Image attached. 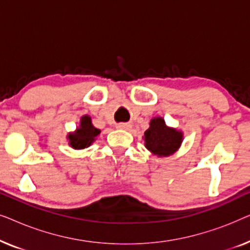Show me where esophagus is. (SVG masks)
I'll use <instances>...</instances> for the list:
<instances>
[{"label": "esophagus", "mask_w": 250, "mask_h": 250, "mask_svg": "<svg viewBox=\"0 0 250 250\" xmlns=\"http://www.w3.org/2000/svg\"><path fill=\"white\" fill-rule=\"evenodd\" d=\"M117 128H119V129H129V128H131V125L126 124V123H119V124H117Z\"/></svg>", "instance_id": "34e87169"}]
</instances>
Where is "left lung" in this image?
<instances>
[{
  "instance_id": "obj_1",
  "label": "left lung",
  "mask_w": 250,
  "mask_h": 250,
  "mask_svg": "<svg viewBox=\"0 0 250 250\" xmlns=\"http://www.w3.org/2000/svg\"><path fill=\"white\" fill-rule=\"evenodd\" d=\"M145 146L152 155L167 157L173 155L183 141V133L168 127L162 117L150 121V127L145 132Z\"/></svg>"
}]
</instances>
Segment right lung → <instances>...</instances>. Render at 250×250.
Wrapping results in <instances>:
<instances>
[{
	"mask_svg": "<svg viewBox=\"0 0 250 250\" xmlns=\"http://www.w3.org/2000/svg\"><path fill=\"white\" fill-rule=\"evenodd\" d=\"M100 134V129L95 128L92 124L90 116L85 115L81 118L80 126L76 131L69 133L67 139L69 140V146L74 149H85L95 141V138Z\"/></svg>",
	"mask_w": 250,
	"mask_h": 250,
	"instance_id": "right-lung-1",
	"label": "right lung"
}]
</instances>
